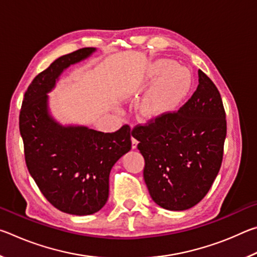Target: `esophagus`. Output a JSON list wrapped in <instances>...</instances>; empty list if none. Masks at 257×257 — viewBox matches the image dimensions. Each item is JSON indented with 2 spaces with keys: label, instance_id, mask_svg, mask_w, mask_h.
<instances>
[{
  "label": "esophagus",
  "instance_id": "esophagus-1",
  "mask_svg": "<svg viewBox=\"0 0 257 257\" xmlns=\"http://www.w3.org/2000/svg\"><path fill=\"white\" fill-rule=\"evenodd\" d=\"M137 145H138V141H137V139L132 137V147H133V149H136Z\"/></svg>",
  "mask_w": 257,
  "mask_h": 257
}]
</instances>
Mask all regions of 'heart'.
<instances>
[{
  "label": "heart",
  "instance_id": "heart-1",
  "mask_svg": "<svg viewBox=\"0 0 257 257\" xmlns=\"http://www.w3.org/2000/svg\"><path fill=\"white\" fill-rule=\"evenodd\" d=\"M151 84L141 102V111L146 118L156 119L181 105L190 90L191 76L171 60L160 59L151 64L144 77V85Z\"/></svg>",
  "mask_w": 257,
  "mask_h": 257
}]
</instances>
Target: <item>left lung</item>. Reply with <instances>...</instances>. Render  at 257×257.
Wrapping results in <instances>:
<instances>
[{"label":"left lung","mask_w":257,"mask_h":257,"mask_svg":"<svg viewBox=\"0 0 257 257\" xmlns=\"http://www.w3.org/2000/svg\"><path fill=\"white\" fill-rule=\"evenodd\" d=\"M132 134L158 205L185 211L205 197L220 171L227 136L221 95L205 73L198 70L197 89L179 111L137 125Z\"/></svg>","instance_id":"8db88e82"}]
</instances>
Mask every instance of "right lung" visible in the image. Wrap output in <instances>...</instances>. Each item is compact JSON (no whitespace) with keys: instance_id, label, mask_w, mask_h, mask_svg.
I'll use <instances>...</instances> for the list:
<instances>
[{"instance_id":"right-lung-1","label":"right lung","mask_w":257,"mask_h":257,"mask_svg":"<svg viewBox=\"0 0 257 257\" xmlns=\"http://www.w3.org/2000/svg\"><path fill=\"white\" fill-rule=\"evenodd\" d=\"M96 51L85 47L56 59L34 78L21 105L19 129L28 171L52 205L68 214L98 212L108 198V176L132 150L130 127L102 133L85 125H62L50 113L49 94L67 68Z\"/></svg>"}]
</instances>
